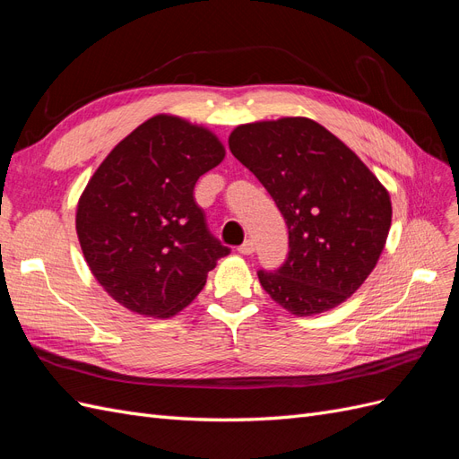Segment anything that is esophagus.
<instances>
[{
  "mask_svg": "<svg viewBox=\"0 0 459 459\" xmlns=\"http://www.w3.org/2000/svg\"><path fill=\"white\" fill-rule=\"evenodd\" d=\"M238 251H239L241 255H253V253H255V243H253L251 239H245V241L239 245Z\"/></svg>",
  "mask_w": 459,
  "mask_h": 459,
  "instance_id": "obj_1",
  "label": "esophagus"
}]
</instances>
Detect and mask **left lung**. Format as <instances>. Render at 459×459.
Segmentation results:
<instances>
[{
  "mask_svg": "<svg viewBox=\"0 0 459 459\" xmlns=\"http://www.w3.org/2000/svg\"><path fill=\"white\" fill-rule=\"evenodd\" d=\"M228 143L289 230V256L280 270L258 272L262 289L299 317L337 308L377 266L393 220L386 187L307 117L241 124Z\"/></svg>",
  "mask_w": 459,
  "mask_h": 459,
  "instance_id": "left-lung-1",
  "label": "left lung"
}]
</instances>
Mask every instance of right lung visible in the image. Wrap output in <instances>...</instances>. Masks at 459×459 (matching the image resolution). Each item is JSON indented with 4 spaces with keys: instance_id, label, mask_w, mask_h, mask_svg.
<instances>
[{
    "instance_id": "1",
    "label": "right lung",
    "mask_w": 459,
    "mask_h": 459,
    "mask_svg": "<svg viewBox=\"0 0 459 459\" xmlns=\"http://www.w3.org/2000/svg\"><path fill=\"white\" fill-rule=\"evenodd\" d=\"M224 157L212 130L162 113L118 142L90 178L76 235L97 283L124 308L176 316L230 253L193 199L197 179Z\"/></svg>"
}]
</instances>
